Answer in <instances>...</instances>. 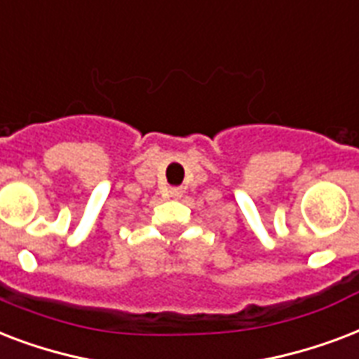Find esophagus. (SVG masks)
I'll return each instance as SVG.
<instances>
[{
    "label": "esophagus",
    "instance_id": "obj_1",
    "mask_svg": "<svg viewBox=\"0 0 359 359\" xmlns=\"http://www.w3.org/2000/svg\"><path fill=\"white\" fill-rule=\"evenodd\" d=\"M166 196H168V198H182L183 189L182 187H170L168 191H166Z\"/></svg>",
    "mask_w": 359,
    "mask_h": 359
}]
</instances>
